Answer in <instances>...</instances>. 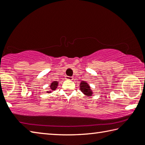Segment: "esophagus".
I'll list each match as a JSON object with an SVG mask.
<instances>
[{"label": "esophagus", "mask_w": 145, "mask_h": 145, "mask_svg": "<svg viewBox=\"0 0 145 145\" xmlns=\"http://www.w3.org/2000/svg\"><path fill=\"white\" fill-rule=\"evenodd\" d=\"M66 79L67 80H73V77H69V76H66Z\"/></svg>", "instance_id": "1"}]
</instances>
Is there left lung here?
I'll use <instances>...</instances> for the list:
<instances>
[{"label":"left lung","instance_id":"obj_1","mask_svg":"<svg viewBox=\"0 0 145 145\" xmlns=\"http://www.w3.org/2000/svg\"><path fill=\"white\" fill-rule=\"evenodd\" d=\"M80 91H81L85 95H86V96H91L93 94V91L91 89V88L89 84L85 81H82L80 82Z\"/></svg>","mask_w":145,"mask_h":145}]
</instances>
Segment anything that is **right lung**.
Wrapping results in <instances>:
<instances>
[{
	"instance_id": "obj_1",
	"label": "right lung",
	"mask_w": 145,
	"mask_h": 145,
	"mask_svg": "<svg viewBox=\"0 0 145 145\" xmlns=\"http://www.w3.org/2000/svg\"><path fill=\"white\" fill-rule=\"evenodd\" d=\"M58 86V82L57 81H54L52 83H51V84L50 86V88L51 89V91H54L56 90V88H57ZM51 91H47V93H51Z\"/></svg>"
}]
</instances>
